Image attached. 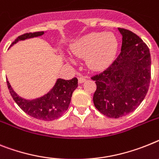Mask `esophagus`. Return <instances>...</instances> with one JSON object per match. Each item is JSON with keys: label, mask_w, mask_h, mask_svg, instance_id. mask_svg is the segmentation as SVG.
I'll return each mask as SVG.
<instances>
[{"label": "esophagus", "mask_w": 159, "mask_h": 159, "mask_svg": "<svg viewBox=\"0 0 159 159\" xmlns=\"http://www.w3.org/2000/svg\"><path fill=\"white\" fill-rule=\"evenodd\" d=\"M86 79H87V77H86V76L80 75L79 77H78V82H79V83H83Z\"/></svg>", "instance_id": "34e87169"}]
</instances>
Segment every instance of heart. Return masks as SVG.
Here are the masks:
<instances>
[{
    "label": "heart",
    "instance_id": "obj_1",
    "mask_svg": "<svg viewBox=\"0 0 159 159\" xmlns=\"http://www.w3.org/2000/svg\"><path fill=\"white\" fill-rule=\"evenodd\" d=\"M71 50L78 57H86L88 67L99 70L107 67L116 55L118 40L112 33L94 32L77 39Z\"/></svg>",
    "mask_w": 159,
    "mask_h": 159
}]
</instances>
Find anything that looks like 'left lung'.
Segmentation results:
<instances>
[{
    "instance_id": "left-lung-1",
    "label": "left lung",
    "mask_w": 159,
    "mask_h": 159,
    "mask_svg": "<svg viewBox=\"0 0 159 159\" xmlns=\"http://www.w3.org/2000/svg\"><path fill=\"white\" fill-rule=\"evenodd\" d=\"M122 34L121 52L104 71L91 77L95 81L93 97L98 111L120 118L136 110L145 98L151 78L150 49L137 34L119 28Z\"/></svg>"
}]
</instances>
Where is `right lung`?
I'll list each match as a JSON object with an SVG mask.
<instances>
[{"label": "right lung", "instance_id": "1", "mask_svg": "<svg viewBox=\"0 0 159 159\" xmlns=\"http://www.w3.org/2000/svg\"><path fill=\"white\" fill-rule=\"evenodd\" d=\"M43 34L44 31L26 33L18 36L14 42L12 43V45L19 40L40 36ZM6 82L12 98L24 112L38 120L48 121L59 118L67 111L72 94L78 86L77 77H73L71 80L58 79L52 90L44 96L37 99L26 100L19 97L13 90L9 82Z\"/></svg>", "mask_w": 159, "mask_h": 159}]
</instances>
